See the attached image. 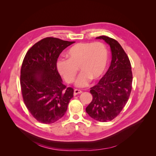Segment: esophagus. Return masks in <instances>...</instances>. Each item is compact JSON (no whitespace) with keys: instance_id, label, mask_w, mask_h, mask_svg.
I'll return each mask as SVG.
<instances>
[{"instance_id":"obj_1","label":"esophagus","mask_w":156,"mask_h":156,"mask_svg":"<svg viewBox=\"0 0 156 156\" xmlns=\"http://www.w3.org/2000/svg\"><path fill=\"white\" fill-rule=\"evenodd\" d=\"M81 93H82L81 90H78V89H75L74 92H73V95L76 96V95H77V94H81Z\"/></svg>"}]
</instances>
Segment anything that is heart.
Segmentation results:
<instances>
[{"instance_id": "heart-1", "label": "heart", "mask_w": 156, "mask_h": 156, "mask_svg": "<svg viewBox=\"0 0 156 156\" xmlns=\"http://www.w3.org/2000/svg\"><path fill=\"white\" fill-rule=\"evenodd\" d=\"M68 59L60 58L56 61V68L66 82L75 81L78 67L81 73L75 82L77 87L88 85L91 79H100L107 66L108 54L106 46L101 42L79 43L67 51Z\"/></svg>"}]
</instances>
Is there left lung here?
<instances>
[{"label": "left lung", "instance_id": "left-lung-1", "mask_svg": "<svg viewBox=\"0 0 156 156\" xmlns=\"http://www.w3.org/2000/svg\"><path fill=\"white\" fill-rule=\"evenodd\" d=\"M110 45L112 60L109 68L99 83L91 88L93 99L86 112L93 119L106 122L115 119L124 107L132 88L131 63L128 56L116 40L101 36Z\"/></svg>", "mask_w": 156, "mask_h": 156}]
</instances>
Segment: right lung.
I'll return each mask as SVG.
<instances>
[{"label":"right lung","instance_id":"right-lung-1","mask_svg":"<svg viewBox=\"0 0 156 156\" xmlns=\"http://www.w3.org/2000/svg\"><path fill=\"white\" fill-rule=\"evenodd\" d=\"M75 41L45 37L27 51L21 69L20 83L25 104L33 117L44 124L60 119L73 97V89L62 83L56 61Z\"/></svg>","mask_w":156,"mask_h":156}]
</instances>
